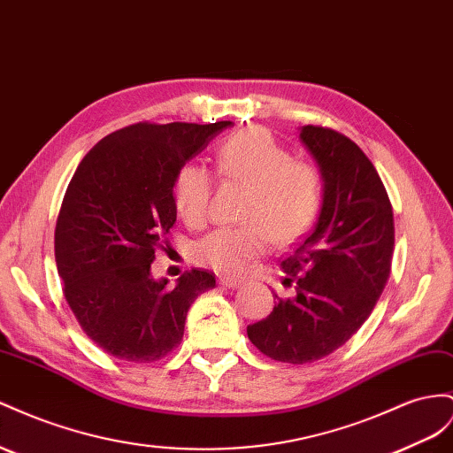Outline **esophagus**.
I'll return each mask as SVG.
<instances>
[{
  "instance_id": "obj_1",
  "label": "esophagus",
  "mask_w": 453,
  "mask_h": 453,
  "mask_svg": "<svg viewBox=\"0 0 453 453\" xmlns=\"http://www.w3.org/2000/svg\"><path fill=\"white\" fill-rule=\"evenodd\" d=\"M219 284H221L223 288H240L242 286V282L240 280H234V278H226V276H223V278H219Z\"/></svg>"
}]
</instances>
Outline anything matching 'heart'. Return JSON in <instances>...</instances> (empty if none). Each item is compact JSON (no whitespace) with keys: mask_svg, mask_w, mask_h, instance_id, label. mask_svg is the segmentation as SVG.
Wrapping results in <instances>:
<instances>
[{"mask_svg":"<svg viewBox=\"0 0 453 453\" xmlns=\"http://www.w3.org/2000/svg\"><path fill=\"white\" fill-rule=\"evenodd\" d=\"M219 175L248 187L238 228H219L194 248V257L213 271L238 276L259 257L268 238L278 246L296 242L320 210L322 179L311 162L293 160L261 127L243 129L217 150ZM213 177L200 164H187L173 182V205L182 221L202 225L210 210Z\"/></svg>","mask_w":453,"mask_h":453,"instance_id":"heart-1","label":"heart"}]
</instances>
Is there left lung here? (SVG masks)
<instances>
[{
    "label": "left lung",
    "instance_id": "left-lung-1",
    "mask_svg": "<svg viewBox=\"0 0 453 453\" xmlns=\"http://www.w3.org/2000/svg\"><path fill=\"white\" fill-rule=\"evenodd\" d=\"M299 139L324 182L314 228L286 261L296 297L280 299L248 337L268 358L307 364L332 354L368 320L390 274L395 219L381 177L341 133L303 126Z\"/></svg>",
    "mask_w": 453,
    "mask_h": 453
}]
</instances>
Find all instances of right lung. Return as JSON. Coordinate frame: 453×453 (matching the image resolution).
I'll return each instance as SVG.
<instances>
[{
  "instance_id": "right-lung-1",
  "label": "right lung",
  "mask_w": 453,
  "mask_h": 453,
  "mask_svg": "<svg viewBox=\"0 0 453 453\" xmlns=\"http://www.w3.org/2000/svg\"><path fill=\"white\" fill-rule=\"evenodd\" d=\"M230 126L124 127L96 142L70 180L55 228L58 276L85 335L119 360L167 357L185 334L190 304L215 288V274L198 268L169 288L150 265L177 221L180 167Z\"/></svg>"
}]
</instances>
